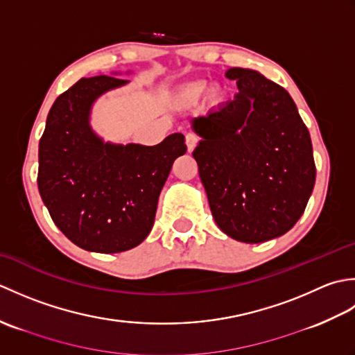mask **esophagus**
Instances as JSON below:
<instances>
[{
  "label": "esophagus",
  "instance_id": "34e87169",
  "mask_svg": "<svg viewBox=\"0 0 355 355\" xmlns=\"http://www.w3.org/2000/svg\"><path fill=\"white\" fill-rule=\"evenodd\" d=\"M197 143H198V137H197V134H193V132H187L186 134V145H187V150H193V148L197 146Z\"/></svg>",
  "mask_w": 355,
  "mask_h": 355
}]
</instances>
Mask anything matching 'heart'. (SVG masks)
I'll return each instance as SVG.
<instances>
[{
	"label": "heart",
	"mask_w": 355,
	"mask_h": 355,
	"mask_svg": "<svg viewBox=\"0 0 355 355\" xmlns=\"http://www.w3.org/2000/svg\"><path fill=\"white\" fill-rule=\"evenodd\" d=\"M202 92H205V85H202V84H192L189 87H186L183 92H180L178 102L191 103L193 101H197Z\"/></svg>",
	"instance_id": "1"
}]
</instances>
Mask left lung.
<instances>
[{
	"label": "left lung",
	"mask_w": 355,
	"mask_h": 355,
	"mask_svg": "<svg viewBox=\"0 0 355 355\" xmlns=\"http://www.w3.org/2000/svg\"><path fill=\"white\" fill-rule=\"evenodd\" d=\"M233 101L191 120L212 216L247 244L282 236L302 216L315 182L311 137L291 96L250 69H229Z\"/></svg>",
	"instance_id": "1"
}]
</instances>
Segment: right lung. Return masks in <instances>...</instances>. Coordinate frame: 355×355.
Here are the masks:
<instances>
[{
  "mask_svg": "<svg viewBox=\"0 0 355 355\" xmlns=\"http://www.w3.org/2000/svg\"><path fill=\"white\" fill-rule=\"evenodd\" d=\"M117 74L82 78L59 96L37 154V189L53 223L96 253L126 252L145 241L172 164L187 149L180 132L145 146L103 141L93 131V103L130 82Z\"/></svg>",
  "mask_w": 355,
  "mask_h": 355,
  "instance_id": "right-lung-1",
  "label": "right lung"
}]
</instances>
